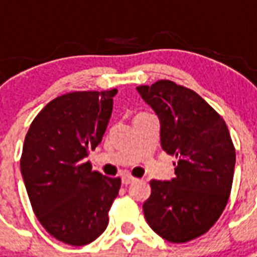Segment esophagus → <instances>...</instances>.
<instances>
[{
	"label": "esophagus",
	"mask_w": 257,
	"mask_h": 257,
	"mask_svg": "<svg viewBox=\"0 0 257 257\" xmlns=\"http://www.w3.org/2000/svg\"><path fill=\"white\" fill-rule=\"evenodd\" d=\"M121 180H122V184H125V185H129V184H132L133 181H136V179H135L133 176L129 175V173H124L122 177H121Z\"/></svg>",
	"instance_id": "1"
}]
</instances>
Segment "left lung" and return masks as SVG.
<instances>
[{"label": "left lung", "instance_id": "left-lung-1", "mask_svg": "<svg viewBox=\"0 0 257 257\" xmlns=\"http://www.w3.org/2000/svg\"><path fill=\"white\" fill-rule=\"evenodd\" d=\"M160 118L161 147L177 163L171 181L152 180L143 205L147 223L171 243L204 235L231 193L236 153L225 121L192 89L160 80L137 86Z\"/></svg>", "mask_w": 257, "mask_h": 257}]
</instances>
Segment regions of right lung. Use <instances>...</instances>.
Here are the masks:
<instances>
[{"label":"right lung","instance_id":"add662e5","mask_svg":"<svg viewBox=\"0 0 257 257\" xmlns=\"http://www.w3.org/2000/svg\"><path fill=\"white\" fill-rule=\"evenodd\" d=\"M117 89L70 92L38 113L26 133L21 173L34 215L62 243H92L108 225L121 179L85 161L104 136Z\"/></svg>","mask_w":257,"mask_h":257}]
</instances>
